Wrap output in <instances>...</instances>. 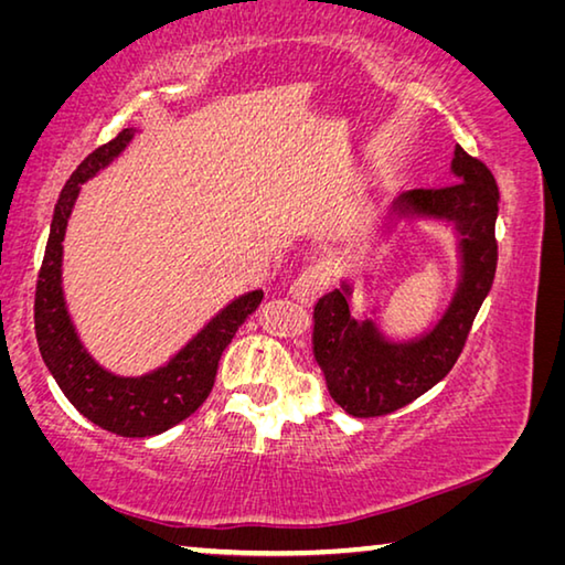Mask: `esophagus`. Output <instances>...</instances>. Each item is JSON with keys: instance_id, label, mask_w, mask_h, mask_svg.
Listing matches in <instances>:
<instances>
[{"instance_id": "esophagus-1", "label": "esophagus", "mask_w": 565, "mask_h": 565, "mask_svg": "<svg viewBox=\"0 0 565 565\" xmlns=\"http://www.w3.org/2000/svg\"><path fill=\"white\" fill-rule=\"evenodd\" d=\"M327 286H329L327 266L309 264V266H303L299 276H296V279L291 281L289 294L299 303H311L323 289H327Z\"/></svg>"}]
</instances>
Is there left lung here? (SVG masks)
I'll return each instance as SVG.
<instances>
[{
	"label": "left lung",
	"mask_w": 565,
	"mask_h": 565,
	"mask_svg": "<svg viewBox=\"0 0 565 565\" xmlns=\"http://www.w3.org/2000/svg\"><path fill=\"white\" fill-rule=\"evenodd\" d=\"M456 181L441 189H411L388 209L391 218H436L454 226L461 276L444 317L408 341H391L374 319H353L351 286L323 294L313 306V359L329 394L356 418L386 416L434 388L461 356L468 331L491 291L499 244V186L491 169L454 149Z\"/></svg>",
	"instance_id": "8db88e82"
}]
</instances>
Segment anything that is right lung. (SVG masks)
Returning a JSON list of instances; mask_svg holds the SVG:
<instances>
[{
    "label": "right lung",
    "instance_id": "1",
    "mask_svg": "<svg viewBox=\"0 0 565 565\" xmlns=\"http://www.w3.org/2000/svg\"><path fill=\"white\" fill-rule=\"evenodd\" d=\"M131 137L134 129H124L109 145L94 149L64 184L36 279L34 331L46 369L84 418L117 436L145 438L177 426L204 404L212 394L218 359L264 294L248 291L226 303L169 363L145 376H117L89 356L64 301L62 242L82 184L109 167L129 147Z\"/></svg>",
    "mask_w": 565,
    "mask_h": 565
}]
</instances>
